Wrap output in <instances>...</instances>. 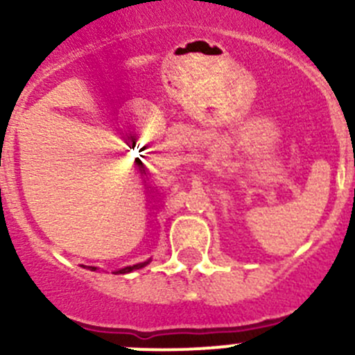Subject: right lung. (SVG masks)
I'll return each mask as SVG.
<instances>
[{"instance_id": "add662e5", "label": "right lung", "mask_w": 355, "mask_h": 355, "mask_svg": "<svg viewBox=\"0 0 355 355\" xmlns=\"http://www.w3.org/2000/svg\"><path fill=\"white\" fill-rule=\"evenodd\" d=\"M149 263H151V259L144 261V263H137V264H134V266H125V268H121V270H116V271H113V273H114V275H125V273H130V271L141 270V268L148 266ZM84 268H85V266H84ZM87 270H91V271H96V270H99V268H96V266H87Z\"/></svg>"}]
</instances>
